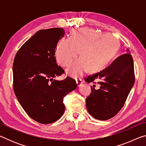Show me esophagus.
Returning <instances> with one entry per match:
<instances>
[{"label": "esophagus", "mask_w": 146, "mask_h": 146, "mask_svg": "<svg viewBox=\"0 0 146 146\" xmlns=\"http://www.w3.org/2000/svg\"><path fill=\"white\" fill-rule=\"evenodd\" d=\"M76 85H77L78 87H80V86H82V83H83L82 80H81V79H76Z\"/></svg>", "instance_id": "esophagus-1"}]
</instances>
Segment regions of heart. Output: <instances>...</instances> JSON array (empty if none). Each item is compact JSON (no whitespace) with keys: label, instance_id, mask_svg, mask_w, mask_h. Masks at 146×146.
I'll return each instance as SVG.
<instances>
[{"label":"heart","instance_id":"1","mask_svg":"<svg viewBox=\"0 0 146 146\" xmlns=\"http://www.w3.org/2000/svg\"><path fill=\"white\" fill-rule=\"evenodd\" d=\"M119 40L113 34H103L89 28H79L72 32L70 38H62L57 44L55 56L58 62L68 67L78 56L68 73L78 77L88 70L95 72L102 70L115 56Z\"/></svg>","mask_w":146,"mask_h":146}]
</instances>
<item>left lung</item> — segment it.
<instances>
[{
    "label": "left lung",
    "instance_id": "1",
    "mask_svg": "<svg viewBox=\"0 0 146 146\" xmlns=\"http://www.w3.org/2000/svg\"><path fill=\"white\" fill-rule=\"evenodd\" d=\"M117 58L104 70L85 78L91 86V93L86 98V108L93 118L100 120L110 119L120 111L135 83L134 64L128 53Z\"/></svg>",
    "mask_w": 146,
    "mask_h": 146
}]
</instances>
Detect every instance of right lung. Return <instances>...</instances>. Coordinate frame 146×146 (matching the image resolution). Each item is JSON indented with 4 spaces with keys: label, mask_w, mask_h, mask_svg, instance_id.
<instances>
[{
    "label": "right lung",
    "mask_w": 146,
    "mask_h": 146,
    "mask_svg": "<svg viewBox=\"0 0 146 146\" xmlns=\"http://www.w3.org/2000/svg\"><path fill=\"white\" fill-rule=\"evenodd\" d=\"M65 35L62 28L41 29L24 43L14 58L13 90L20 104L31 118L48 124L64 113L63 98L76 88L70 77L53 80L64 71L56 64L55 49Z\"/></svg>",
    "instance_id": "add662e5"
}]
</instances>
